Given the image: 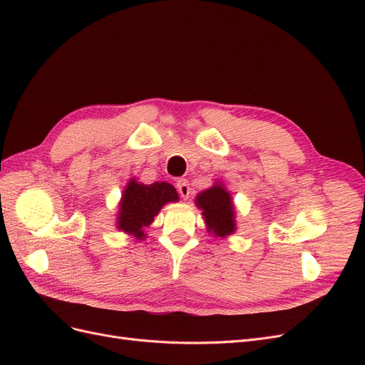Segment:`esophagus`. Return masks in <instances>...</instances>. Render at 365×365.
I'll list each match as a JSON object with an SVG mask.
<instances>
[{"label": "esophagus", "instance_id": "34e87169", "mask_svg": "<svg viewBox=\"0 0 365 365\" xmlns=\"http://www.w3.org/2000/svg\"><path fill=\"white\" fill-rule=\"evenodd\" d=\"M176 189H178L180 195L184 197V200H187V197L190 196V184L187 180H178V182H176Z\"/></svg>", "mask_w": 365, "mask_h": 365}]
</instances>
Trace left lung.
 I'll list each match as a JSON object with an SVG mask.
<instances>
[{
  "label": "left lung",
  "mask_w": 365,
  "mask_h": 365,
  "mask_svg": "<svg viewBox=\"0 0 365 365\" xmlns=\"http://www.w3.org/2000/svg\"><path fill=\"white\" fill-rule=\"evenodd\" d=\"M196 205L202 210L208 233L216 237H225L236 231L235 205L231 195L224 185H213L196 196Z\"/></svg>",
  "instance_id": "8db88e82"
}]
</instances>
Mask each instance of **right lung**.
<instances>
[{
	"mask_svg": "<svg viewBox=\"0 0 365 365\" xmlns=\"http://www.w3.org/2000/svg\"><path fill=\"white\" fill-rule=\"evenodd\" d=\"M178 201V193L169 182L141 184L129 180L120 201L117 228L138 240L146 237L145 228L153 222L164 204Z\"/></svg>",
	"mask_w": 365,
	"mask_h": 365,
	"instance_id": "right-lung-1",
	"label": "right lung"
}]
</instances>
